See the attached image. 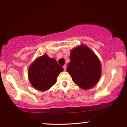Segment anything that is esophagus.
Returning <instances> with one entry per match:
<instances>
[{
	"label": "esophagus",
	"mask_w": 127,
	"mask_h": 127,
	"mask_svg": "<svg viewBox=\"0 0 127 127\" xmlns=\"http://www.w3.org/2000/svg\"><path fill=\"white\" fill-rule=\"evenodd\" d=\"M66 68H67V65H63L64 70V71L66 70Z\"/></svg>",
	"instance_id": "34e87169"
}]
</instances>
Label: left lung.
Returning <instances> with one entry per match:
<instances>
[{"instance_id": "obj_1", "label": "left lung", "mask_w": 127, "mask_h": 127, "mask_svg": "<svg viewBox=\"0 0 127 127\" xmlns=\"http://www.w3.org/2000/svg\"><path fill=\"white\" fill-rule=\"evenodd\" d=\"M70 60L67 71L75 84L87 90L98 83L101 76V64L93 51L82 45L71 51Z\"/></svg>"}]
</instances>
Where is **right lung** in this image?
<instances>
[{
    "label": "right lung",
    "mask_w": 127,
    "mask_h": 127,
    "mask_svg": "<svg viewBox=\"0 0 127 127\" xmlns=\"http://www.w3.org/2000/svg\"><path fill=\"white\" fill-rule=\"evenodd\" d=\"M63 68L54 59L45 54L37 58L29 68V79L32 85L39 91L49 90L57 82V78Z\"/></svg>",
    "instance_id": "1"
}]
</instances>
